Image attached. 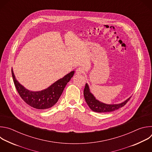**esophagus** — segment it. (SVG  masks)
Masks as SVG:
<instances>
[{"instance_id":"esophagus-1","label":"esophagus","mask_w":152,"mask_h":152,"mask_svg":"<svg viewBox=\"0 0 152 152\" xmlns=\"http://www.w3.org/2000/svg\"><path fill=\"white\" fill-rule=\"evenodd\" d=\"M76 74L77 75H81L83 73V69L82 68H80V67H79L76 69Z\"/></svg>"}]
</instances>
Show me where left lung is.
Here are the masks:
<instances>
[{
  "label": "left lung",
  "instance_id": "1",
  "mask_svg": "<svg viewBox=\"0 0 152 152\" xmlns=\"http://www.w3.org/2000/svg\"><path fill=\"white\" fill-rule=\"evenodd\" d=\"M83 96L86 103H87L90 109L96 113H109L115 111L124 106L129 99H131V97H129L124 102L119 104H108L100 102L97 100L93 94L90 92L89 86L87 83L85 84L83 91Z\"/></svg>",
  "mask_w": 152,
  "mask_h": 152
}]
</instances>
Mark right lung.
<instances>
[{"label":"right lung","mask_w":152,"mask_h":152,"mask_svg":"<svg viewBox=\"0 0 152 152\" xmlns=\"http://www.w3.org/2000/svg\"><path fill=\"white\" fill-rule=\"evenodd\" d=\"M11 72L14 85L21 98L28 104L38 110L48 109L55 104L61 96L65 86L75 73V71L71 72L45 90L32 91L26 89L17 80L12 69Z\"/></svg>","instance_id":"1"}]
</instances>
